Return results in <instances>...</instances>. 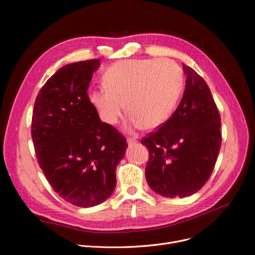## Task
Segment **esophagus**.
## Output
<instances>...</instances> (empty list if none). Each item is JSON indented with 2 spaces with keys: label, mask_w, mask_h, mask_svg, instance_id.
<instances>
[{
  "label": "esophagus",
  "mask_w": 255,
  "mask_h": 255,
  "mask_svg": "<svg viewBox=\"0 0 255 255\" xmlns=\"http://www.w3.org/2000/svg\"><path fill=\"white\" fill-rule=\"evenodd\" d=\"M136 142H137V139H136V138H134V137H129V138H128V143L129 145L135 144Z\"/></svg>",
  "instance_id": "34e87169"
}]
</instances>
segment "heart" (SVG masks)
I'll list each match as a JSON object with an SVG mask.
<instances>
[{
	"label": "heart",
	"instance_id": "b5f03b06",
	"mask_svg": "<svg viewBox=\"0 0 255 255\" xmlns=\"http://www.w3.org/2000/svg\"><path fill=\"white\" fill-rule=\"evenodd\" d=\"M103 84L89 92V101L103 122L117 123L126 106L130 114L128 128L154 129L166 123L175 110L183 71L170 59L121 60L107 68Z\"/></svg>",
	"mask_w": 255,
	"mask_h": 255
}]
</instances>
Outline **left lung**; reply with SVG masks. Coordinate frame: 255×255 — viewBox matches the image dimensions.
Returning <instances> with one entry per match:
<instances>
[{
  "instance_id": "obj_1",
  "label": "left lung",
  "mask_w": 255,
  "mask_h": 255,
  "mask_svg": "<svg viewBox=\"0 0 255 255\" xmlns=\"http://www.w3.org/2000/svg\"><path fill=\"white\" fill-rule=\"evenodd\" d=\"M182 101L169 120L142 138L149 160L145 179L156 194L189 197L201 189L214 170L221 145V120L211 90L194 69Z\"/></svg>"
}]
</instances>
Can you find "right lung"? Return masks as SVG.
Returning <instances> with one entry per match:
<instances>
[{
  "mask_svg": "<svg viewBox=\"0 0 255 255\" xmlns=\"http://www.w3.org/2000/svg\"><path fill=\"white\" fill-rule=\"evenodd\" d=\"M100 59L64 66L38 94L32 138L38 163L59 197L80 207L101 204L116 187L127 139L102 122L87 90Z\"/></svg>",
  "mask_w": 255,
  "mask_h": 255,
  "instance_id": "right-lung-1",
  "label": "right lung"
}]
</instances>
